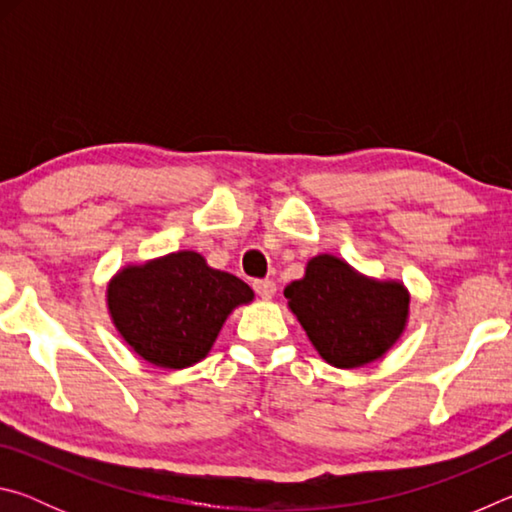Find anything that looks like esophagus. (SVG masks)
Instances as JSON below:
<instances>
[{
	"mask_svg": "<svg viewBox=\"0 0 512 512\" xmlns=\"http://www.w3.org/2000/svg\"><path fill=\"white\" fill-rule=\"evenodd\" d=\"M253 289L262 300H271L275 296V282L273 280H255Z\"/></svg>",
	"mask_w": 512,
	"mask_h": 512,
	"instance_id": "34e87169",
	"label": "esophagus"
}]
</instances>
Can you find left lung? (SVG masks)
Masks as SVG:
<instances>
[{
    "label": "left lung",
    "mask_w": 512,
    "mask_h": 512,
    "mask_svg": "<svg viewBox=\"0 0 512 512\" xmlns=\"http://www.w3.org/2000/svg\"><path fill=\"white\" fill-rule=\"evenodd\" d=\"M320 357L336 368H361L384 357L409 320L402 282L375 280L334 255L311 257L302 280L284 289Z\"/></svg>",
    "instance_id": "8db88e82"
}]
</instances>
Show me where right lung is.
<instances>
[{
	"label": "right lung",
	"mask_w": 512,
	"mask_h": 512,
	"mask_svg": "<svg viewBox=\"0 0 512 512\" xmlns=\"http://www.w3.org/2000/svg\"><path fill=\"white\" fill-rule=\"evenodd\" d=\"M237 275L207 266L194 250L131 264L108 284V311L137 357L158 368H189L207 357L225 318L253 300Z\"/></svg>",
	"instance_id": "right-lung-1"
}]
</instances>
